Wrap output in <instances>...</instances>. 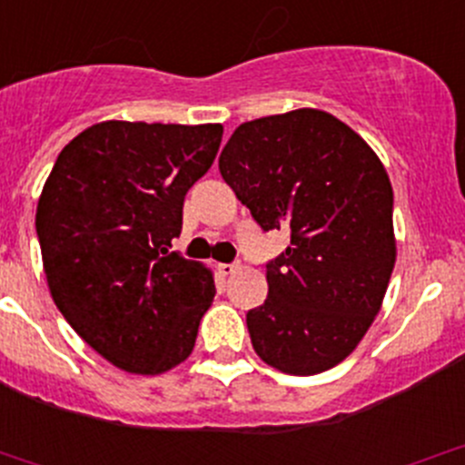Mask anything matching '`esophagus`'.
I'll use <instances>...</instances> for the list:
<instances>
[{"label":"esophagus","mask_w":465,"mask_h":465,"mask_svg":"<svg viewBox=\"0 0 465 465\" xmlns=\"http://www.w3.org/2000/svg\"><path fill=\"white\" fill-rule=\"evenodd\" d=\"M218 270H220V274H223V276H232V274H236L238 270H241V265H236V262H220Z\"/></svg>","instance_id":"esophagus-1"}]
</instances>
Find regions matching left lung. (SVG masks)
Returning a JSON list of instances; mask_svg holds the SVG:
<instances>
[{"mask_svg": "<svg viewBox=\"0 0 465 465\" xmlns=\"http://www.w3.org/2000/svg\"><path fill=\"white\" fill-rule=\"evenodd\" d=\"M220 173L265 232L290 229L265 267V303L247 312L256 355L290 376L337 367L376 320L396 262L380 157L337 116L299 107L238 125Z\"/></svg>", "mask_w": 465, "mask_h": 465, "instance_id": "1", "label": "left lung"}]
</instances>
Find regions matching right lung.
Instances as JSON below:
<instances>
[{
    "instance_id": "obj_1",
    "label": "right lung",
    "mask_w": 465,
    "mask_h": 465,
    "mask_svg": "<svg viewBox=\"0 0 465 465\" xmlns=\"http://www.w3.org/2000/svg\"><path fill=\"white\" fill-rule=\"evenodd\" d=\"M223 125L101 121L55 159L35 211L42 267L69 326L116 369L184 362L215 297L211 267L171 254Z\"/></svg>"
}]
</instances>
